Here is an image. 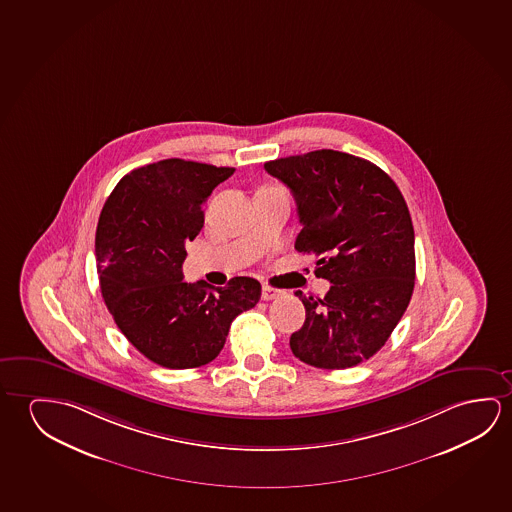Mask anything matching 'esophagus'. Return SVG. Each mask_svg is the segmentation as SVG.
Segmentation results:
<instances>
[{
    "mask_svg": "<svg viewBox=\"0 0 512 512\" xmlns=\"http://www.w3.org/2000/svg\"><path fill=\"white\" fill-rule=\"evenodd\" d=\"M282 294H284V292L280 291V289H275V287H271V285H264V287H262V299H264V301L280 298Z\"/></svg>",
    "mask_w": 512,
    "mask_h": 512,
    "instance_id": "esophagus-1",
    "label": "esophagus"
}]
</instances>
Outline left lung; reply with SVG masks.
<instances>
[{
  "label": "left lung",
  "instance_id": "1",
  "mask_svg": "<svg viewBox=\"0 0 512 512\" xmlns=\"http://www.w3.org/2000/svg\"><path fill=\"white\" fill-rule=\"evenodd\" d=\"M266 172L298 205L296 250L321 255L323 299L303 296L296 358L317 369H347L378 353L406 312L415 287V232L408 205L379 166L323 149L268 161Z\"/></svg>",
  "mask_w": 512,
  "mask_h": 512
}]
</instances>
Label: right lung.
I'll list each match as a JSON object with an SVG mask.
<instances>
[{
    "label": "right lung",
    "mask_w": 512,
    "mask_h": 512,
    "mask_svg": "<svg viewBox=\"0 0 512 512\" xmlns=\"http://www.w3.org/2000/svg\"><path fill=\"white\" fill-rule=\"evenodd\" d=\"M232 173L163 159L122 177L99 216L95 259L104 303L126 339L166 369L213 362L232 321L259 303L260 284L250 276L227 287L181 280L184 246L204 227V202Z\"/></svg>",
    "instance_id": "right-lung-1"
}]
</instances>
